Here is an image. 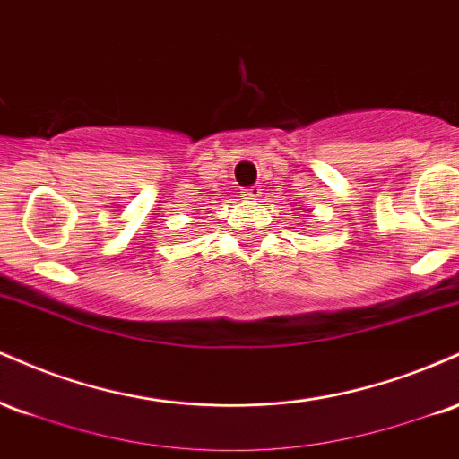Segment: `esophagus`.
Here are the masks:
<instances>
[{"label":"esophagus","instance_id":"34e87169","mask_svg":"<svg viewBox=\"0 0 459 459\" xmlns=\"http://www.w3.org/2000/svg\"><path fill=\"white\" fill-rule=\"evenodd\" d=\"M241 196H244L246 200H259L263 196V192H261L259 186H255L250 189H244V192H241Z\"/></svg>","mask_w":459,"mask_h":459}]
</instances>
